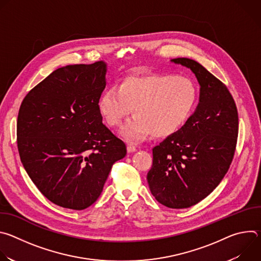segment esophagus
<instances>
[{"label":"esophagus","instance_id":"1","mask_svg":"<svg viewBox=\"0 0 261 261\" xmlns=\"http://www.w3.org/2000/svg\"><path fill=\"white\" fill-rule=\"evenodd\" d=\"M127 151H128V153H133V152L136 151V146L133 145V144H131V143H129V144L127 145Z\"/></svg>","mask_w":261,"mask_h":261}]
</instances>
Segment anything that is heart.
I'll list each match as a JSON object with an SVG mask.
<instances>
[{"label":"heart","mask_w":261,"mask_h":261,"mask_svg":"<svg viewBox=\"0 0 261 261\" xmlns=\"http://www.w3.org/2000/svg\"><path fill=\"white\" fill-rule=\"evenodd\" d=\"M198 91L192 80L173 74H151L124 79L100 97L98 108L111 127H118L130 113L122 135L139 141L153 134L168 137L179 131L194 113Z\"/></svg>","instance_id":"heart-1"}]
</instances>
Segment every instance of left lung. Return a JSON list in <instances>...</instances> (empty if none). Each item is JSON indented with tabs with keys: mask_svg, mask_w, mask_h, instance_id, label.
<instances>
[{
	"mask_svg": "<svg viewBox=\"0 0 261 261\" xmlns=\"http://www.w3.org/2000/svg\"><path fill=\"white\" fill-rule=\"evenodd\" d=\"M172 63L189 68L200 86L199 103L186 125L153 148L147 172L155 198L170 208L190 207L220 184L232 162L239 116L227 87L202 65L187 58Z\"/></svg>",
	"mask_w": 261,
	"mask_h": 261,
	"instance_id": "left-lung-1",
	"label": "left lung"
}]
</instances>
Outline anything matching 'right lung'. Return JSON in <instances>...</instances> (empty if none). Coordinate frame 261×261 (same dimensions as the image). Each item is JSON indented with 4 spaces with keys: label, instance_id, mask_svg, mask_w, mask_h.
Masks as SVG:
<instances>
[{
    "label": "right lung",
    "instance_id": "1",
    "mask_svg": "<svg viewBox=\"0 0 261 261\" xmlns=\"http://www.w3.org/2000/svg\"><path fill=\"white\" fill-rule=\"evenodd\" d=\"M106 68L103 61L59 68L28 93L18 111L21 163L39 191L62 207L92 205L114 163L127 154L98 108Z\"/></svg>",
    "mask_w": 261,
    "mask_h": 261
}]
</instances>
